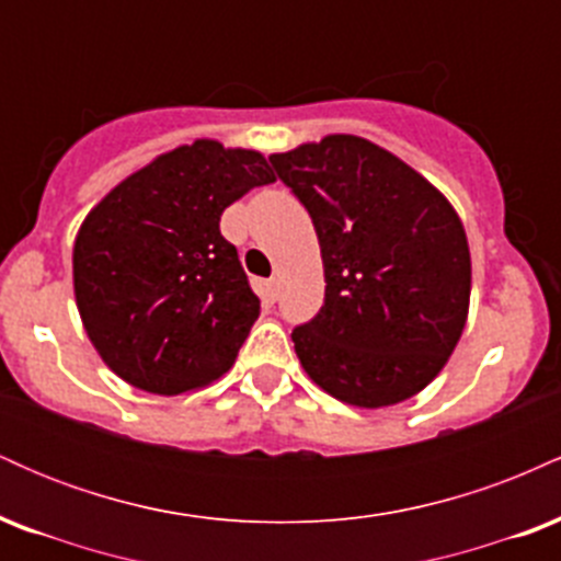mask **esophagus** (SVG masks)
Wrapping results in <instances>:
<instances>
[{"label": "esophagus", "mask_w": 561, "mask_h": 561, "mask_svg": "<svg viewBox=\"0 0 561 561\" xmlns=\"http://www.w3.org/2000/svg\"><path fill=\"white\" fill-rule=\"evenodd\" d=\"M276 293H279V276H272V279L266 282V300H276Z\"/></svg>", "instance_id": "obj_1"}]
</instances>
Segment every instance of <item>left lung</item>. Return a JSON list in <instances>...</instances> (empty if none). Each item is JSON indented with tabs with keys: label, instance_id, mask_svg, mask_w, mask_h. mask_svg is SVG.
<instances>
[{
	"label": "left lung",
	"instance_id": "left-lung-1",
	"mask_svg": "<svg viewBox=\"0 0 561 561\" xmlns=\"http://www.w3.org/2000/svg\"><path fill=\"white\" fill-rule=\"evenodd\" d=\"M268 160L311 214L324 263V306L293 332L306 375L358 409L422 392L469 313L472 259L454 205L420 171L353 134Z\"/></svg>",
	"mask_w": 561,
	"mask_h": 561
}]
</instances>
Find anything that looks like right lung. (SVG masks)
Segmentation results:
<instances>
[{
	"mask_svg": "<svg viewBox=\"0 0 561 561\" xmlns=\"http://www.w3.org/2000/svg\"><path fill=\"white\" fill-rule=\"evenodd\" d=\"M274 179L259 150L195 139L152 158L89 210L73 242L76 306L124 382L179 396L231 369L261 300L218 221Z\"/></svg>",
	"mask_w": 561,
	"mask_h": 561,
	"instance_id": "right-lung-1",
	"label": "right lung"
}]
</instances>
